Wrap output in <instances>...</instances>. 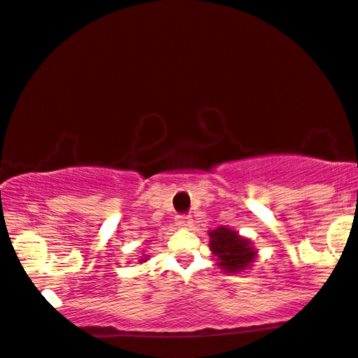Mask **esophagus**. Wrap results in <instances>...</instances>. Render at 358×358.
I'll return each mask as SVG.
<instances>
[{
	"mask_svg": "<svg viewBox=\"0 0 358 358\" xmlns=\"http://www.w3.org/2000/svg\"><path fill=\"white\" fill-rule=\"evenodd\" d=\"M192 216H188V214H180L178 217H176V226L180 227H189L192 226Z\"/></svg>",
	"mask_w": 358,
	"mask_h": 358,
	"instance_id": "34e87169",
	"label": "esophagus"
}]
</instances>
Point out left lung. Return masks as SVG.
I'll use <instances>...</instances> for the list:
<instances>
[{
    "instance_id": "8db88e82",
    "label": "left lung",
    "mask_w": 358,
    "mask_h": 358,
    "mask_svg": "<svg viewBox=\"0 0 358 358\" xmlns=\"http://www.w3.org/2000/svg\"><path fill=\"white\" fill-rule=\"evenodd\" d=\"M209 237L213 254L219 259L217 265L229 273H237L255 260V250L252 249L250 241L241 237L232 229L221 226L209 232Z\"/></svg>"
}]
</instances>
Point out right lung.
Wrapping results in <instances>:
<instances>
[{
  "label": "right lung",
  "instance_id": "add662e5",
  "mask_svg": "<svg viewBox=\"0 0 358 358\" xmlns=\"http://www.w3.org/2000/svg\"><path fill=\"white\" fill-rule=\"evenodd\" d=\"M142 262H144V260H142Z\"/></svg>",
  "mask_w": 358,
  "mask_h": 358
}]
</instances>
